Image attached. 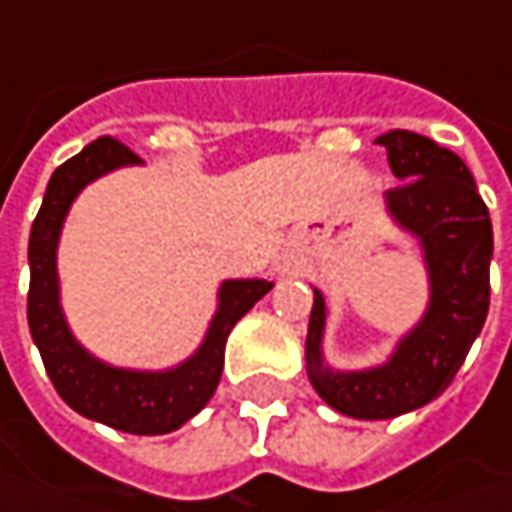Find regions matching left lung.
Instances as JSON below:
<instances>
[{
    "instance_id": "1",
    "label": "left lung",
    "mask_w": 512,
    "mask_h": 512,
    "mask_svg": "<svg viewBox=\"0 0 512 512\" xmlns=\"http://www.w3.org/2000/svg\"><path fill=\"white\" fill-rule=\"evenodd\" d=\"M377 144L388 150L391 172L402 181L382 203L388 218L419 240L428 306L388 360L345 371L326 360L328 306L314 289L306 374L326 405L351 419H391L439 397L482 334L490 306L493 226L465 161L408 130L379 135Z\"/></svg>"
}]
</instances>
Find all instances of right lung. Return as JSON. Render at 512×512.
Here are the masks:
<instances>
[{"label":"right lung","mask_w":512,"mask_h":512,"mask_svg":"<svg viewBox=\"0 0 512 512\" xmlns=\"http://www.w3.org/2000/svg\"><path fill=\"white\" fill-rule=\"evenodd\" d=\"M141 158L113 138H98L79 155L64 161L47 184L42 209L30 229L27 263V326L42 354L47 377L59 397L93 422L115 431L158 436L178 431L212 399L223 371L226 337L240 317L272 291V280L238 277L223 280L218 289V309L209 320L201 345L184 362L141 371L98 360L76 340L62 309L59 286V238L73 201L87 184L121 167H138Z\"/></svg>","instance_id":"add662e5"}]
</instances>
